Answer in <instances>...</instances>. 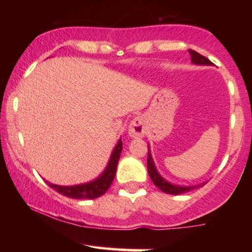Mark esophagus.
Segmentation results:
<instances>
[{
  "label": "esophagus",
  "instance_id": "obj_1",
  "mask_svg": "<svg viewBox=\"0 0 252 252\" xmlns=\"http://www.w3.org/2000/svg\"><path fill=\"white\" fill-rule=\"evenodd\" d=\"M129 135L131 137H138L144 135V122L141 116L135 117L129 126Z\"/></svg>",
  "mask_w": 252,
  "mask_h": 252
}]
</instances>
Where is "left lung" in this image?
<instances>
[{
  "label": "left lung",
  "instance_id": "1",
  "mask_svg": "<svg viewBox=\"0 0 252 252\" xmlns=\"http://www.w3.org/2000/svg\"><path fill=\"white\" fill-rule=\"evenodd\" d=\"M189 54H190V58H192V63H198V65H211V63H212L206 57L201 56V54L198 53V52L189 50ZM147 164H148V174L150 176V179H152V181L154 182L155 186L162 190L163 193L179 195V194H182V193L189 192V190L194 189H198V186H194V187L175 186V185L169 184L168 181H166L164 179L161 178L160 174L158 173V170L155 168V164L153 162L152 155H150L149 152H148V160H147Z\"/></svg>",
  "mask_w": 252,
  "mask_h": 252
}]
</instances>
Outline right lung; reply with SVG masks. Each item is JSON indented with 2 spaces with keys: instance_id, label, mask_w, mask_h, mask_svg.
<instances>
[{
  "instance_id": "right-lung-1",
  "label": "right lung",
  "mask_w": 252,
  "mask_h": 252,
  "mask_svg": "<svg viewBox=\"0 0 252 252\" xmlns=\"http://www.w3.org/2000/svg\"><path fill=\"white\" fill-rule=\"evenodd\" d=\"M121 152H122V141H118L117 146L115 147L114 152H112L110 162L106 167L105 172L103 173L99 178L96 179L94 181L89 182V184L77 185V186H58L47 182L53 189H56L60 194L68 196V198L73 199H96L98 196L103 195L106 190L109 189L110 185L114 181L115 174H116L117 163L120 160Z\"/></svg>"
}]
</instances>
